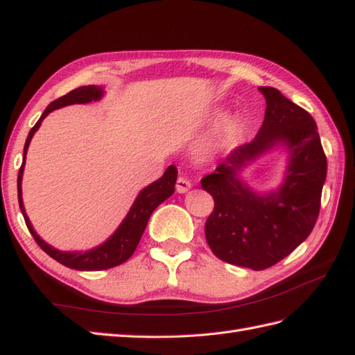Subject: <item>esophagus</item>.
<instances>
[{"instance_id":"1","label":"esophagus","mask_w":355,"mask_h":355,"mask_svg":"<svg viewBox=\"0 0 355 355\" xmlns=\"http://www.w3.org/2000/svg\"><path fill=\"white\" fill-rule=\"evenodd\" d=\"M175 189L178 193H184L191 189V182L186 177H178L175 183Z\"/></svg>"}]
</instances>
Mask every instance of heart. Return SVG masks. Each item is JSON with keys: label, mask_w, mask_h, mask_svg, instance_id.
I'll return each mask as SVG.
<instances>
[{"label": "heart", "mask_w": 355, "mask_h": 355, "mask_svg": "<svg viewBox=\"0 0 355 355\" xmlns=\"http://www.w3.org/2000/svg\"><path fill=\"white\" fill-rule=\"evenodd\" d=\"M229 131H230V125L225 126V132H229Z\"/></svg>", "instance_id": "b5f03b06"}]
</instances>
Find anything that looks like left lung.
Instances as JSON below:
<instances>
[{
  "label": "left lung",
  "mask_w": 355,
  "mask_h": 355,
  "mask_svg": "<svg viewBox=\"0 0 355 355\" xmlns=\"http://www.w3.org/2000/svg\"><path fill=\"white\" fill-rule=\"evenodd\" d=\"M267 108L258 135L235 148L201 187L214 197L206 241L218 259L232 266L266 270L286 258L310 235L320 210L327 155L310 112L273 87H259ZM282 141L291 166L282 191L259 198L241 184L234 171Z\"/></svg>",
  "instance_id": "obj_1"
}]
</instances>
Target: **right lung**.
Returning a JSON list of instances; mask_svg holds the SVG:
<instances>
[{
	"mask_svg": "<svg viewBox=\"0 0 355 355\" xmlns=\"http://www.w3.org/2000/svg\"><path fill=\"white\" fill-rule=\"evenodd\" d=\"M102 96V88L94 87V85H88V87H79L73 92L67 93L65 96L59 97V99L53 101L45 111L42 112L41 119L37 120L36 125L30 130L28 137L26 140L24 145V160H22V164L18 172V201H19V209L22 212V216H24V221L28 232L32 233L33 239L36 241V244L40 245L42 250L47 253L50 258L58 261L62 266L74 268V270H80V271H97V270H107L117 267L120 263H123L132 256L135 252V248L139 245V241L143 235V232L146 229V224L150 214L162 205L164 200H168L171 195L173 193V189H175V182H177V168L173 164H171L168 169H166L164 175L162 178H158L157 182L153 184H149L145 187L140 193L137 200L134 201V205L131 207L130 212H128L126 218L123 223L120 224V227L117 232L112 235L107 243L102 244L101 247H96L94 250H89L87 253H70V252H59L56 248L50 247L47 243L36 235V232L32 227V223L28 221V216L26 215L24 205H22V197H21V180H22V171H24V163H26V154L30 145V140H32L33 134L36 132L37 128H40L42 120L49 116V112L53 110L65 107V105H73V103H88L92 101L101 99Z\"/></svg>",
	"mask_w": 355,
	"mask_h": 355,
	"instance_id": "right-lung-1",
	"label": "right lung"
}]
</instances>
